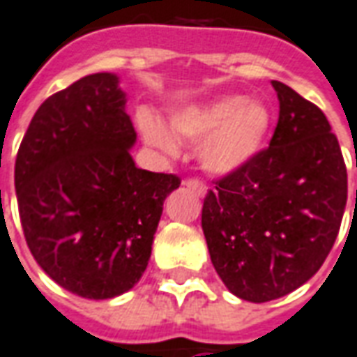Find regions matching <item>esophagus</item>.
Segmentation results:
<instances>
[{
  "label": "esophagus",
  "mask_w": 357,
  "mask_h": 357,
  "mask_svg": "<svg viewBox=\"0 0 357 357\" xmlns=\"http://www.w3.org/2000/svg\"><path fill=\"white\" fill-rule=\"evenodd\" d=\"M184 186H186V188H188L190 192H194L196 196H199V198H204V196H206V192H207L206 184L199 183V181H196V178L186 181V183H184Z\"/></svg>",
  "instance_id": "obj_1"
}]
</instances>
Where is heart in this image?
I'll use <instances>...</instances> for the list:
<instances>
[{"label":"heart","mask_w":357,"mask_h":357,"mask_svg":"<svg viewBox=\"0 0 357 357\" xmlns=\"http://www.w3.org/2000/svg\"><path fill=\"white\" fill-rule=\"evenodd\" d=\"M271 126V113L259 100L242 96H223L213 102L176 111L169 119V128L176 138L198 144V161L211 174L238 171L261 150ZM146 142L165 155L176 148L173 135L158 119L140 117Z\"/></svg>","instance_id":"heart-1"}]
</instances>
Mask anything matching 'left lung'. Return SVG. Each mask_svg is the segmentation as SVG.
<instances>
[{
    "label": "left lung",
    "mask_w": 357,
    "mask_h": 357,
    "mask_svg": "<svg viewBox=\"0 0 357 357\" xmlns=\"http://www.w3.org/2000/svg\"><path fill=\"white\" fill-rule=\"evenodd\" d=\"M271 84L279 123L269 148L219 178L202 209L215 271L254 304L287 296L319 271L348 198L344 159L325 113L290 86Z\"/></svg>",
    "instance_id": "left-lung-1"
}]
</instances>
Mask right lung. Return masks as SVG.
<instances>
[{
    "instance_id": "1",
    "label": "right lung",
    "mask_w": 357,
    "mask_h": 357,
    "mask_svg": "<svg viewBox=\"0 0 357 357\" xmlns=\"http://www.w3.org/2000/svg\"><path fill=\"white\" fill-rule=\"evenodd\" d=\"M113 73L80 78L45 100L15 163L24 238L59 287L90 300L125 294L151 255L174 174L134 165L132 121Z\"/></svg>"
}]
</instances>
